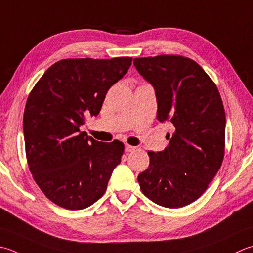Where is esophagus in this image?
<instances>
[{
    "mask_svg": "<svg viewBox=\"0 0 253 253\" xmlns=\"http://www.w3.org/2000/svg\"><path fill=\"white\" fill-rule=\"evenodd\" d=\"M135 148H136V147L130 146V145H128V143H126V145H125V151H126V152H130V151H132V150H135Z\"/></svg>",
    "mask_w": 253,
    "mask_h": 253,
    "instance_id": "34e87169",
    "label": "esophagus"
}]
</instances>
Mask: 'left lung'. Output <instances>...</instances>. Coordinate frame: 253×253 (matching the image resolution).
Listing matches in <instances>:
<instances>
[{
	"label": "left lung",
	"mask_w": 253,
	"mask_h": 253,
	"mask_svg": "<svg viewBox=\"0 0 253 253\" xmlns=\"http://www.w3.org/2000/svg\"><path fill=\"white\" fill-rule=\"evenodd\" d=\"M133 64L155 87L158 121L173 128L165 150L148 151L140 189L158 205L186 206L206 191L224 160L226 116L218 88L199 63L183 56L135 58Z\"/></svg>",
	"instance_id": "1"
}]
</instances>
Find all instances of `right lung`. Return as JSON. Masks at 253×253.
Segmentation results:
<instances>
[{
  "mask_svg": "<svg viewBox=\"0 0 253 253\" xmlns=\"http://www.w3.org/2000/svg\"><path fill=\"white\" fill-rule=\"evenodd\" d=\"M130 57L62 59L29 93L23 128L29 171L39 189L66 210L86 209L106 191L124 143L96 141L80 131L97 116L106 93L125 76Z\"/></svg>",
  "mask_w": 253,
  "mask_h": 253,
  "instance_id": "1",
  "label": "right lung"
}]
</instances>
